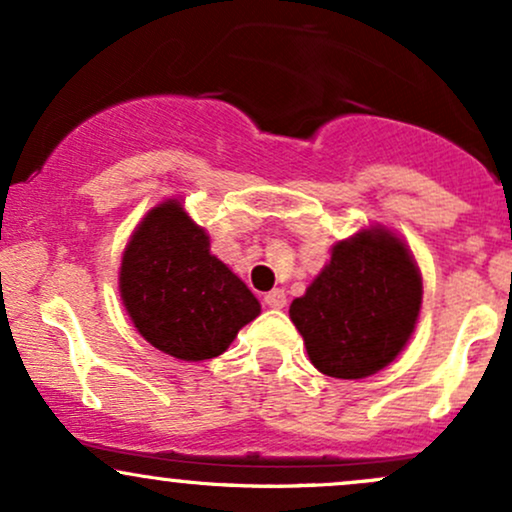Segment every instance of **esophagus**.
I'll return each mask as SVG.
<instances>
[{"label":"esophagus","instance_id":"1","mask_svg":"<svg viewBox=\"0 0 512 512\" xmlns=\"http://www.w3.org/2000/svg\"><path fill=\"white\" fill-rule=\"evenodd\" d=\"M264 305H267V308H274V310L284 308V305H286V293H284V289L269 291L267 296H264Z\"/></svg>","mask_w":512,"mask_h":512}]
</instances>
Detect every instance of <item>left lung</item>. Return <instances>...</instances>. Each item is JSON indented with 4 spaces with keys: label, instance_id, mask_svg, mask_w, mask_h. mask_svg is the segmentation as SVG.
Wrapping results in <instances>:
<instances>
[{
    "label": "left lung",
    "instance_id": "obj_1",
    "mask_svg": "<svg viewBox=\"0 0 512 512\" xmlns=\"http://www.w3.org/2000/svg\"><path fill=\"white\" fill-rule=\"evenodd\" d=\"M421 296V272L407 245L373 226L334 245L289 315L320 373L358 380L383 370L407 346Z\"/></svg>",
    "mask_w": 512,
    "mask_h": 512
}]
</instances>
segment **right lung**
I'll return each mask as SVG.
<instances>
[{"label":"right lung","instance_id":"right-lung-1","mask_svg":"<svg viewBox=\"0 0 512 512\" xmlns=\"http://www.w3.org/2000/svg\"><path fill=\"white\" fill-rule=\"evenodd\" d=\"M120 296L139 334L180 361L221 356L260 301L219 257L178 199L158 204L129 238Z\"/></svg>","mask_w":512,"mask_h":512}]
</instances>
